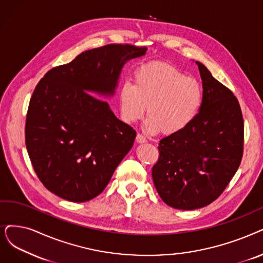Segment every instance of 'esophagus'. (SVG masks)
I'll return each mask as SVG.
<instances>
[{"instance_id": "esophagus-1", "label": "esophagus", "mask_w": 263, "mask_h": 263, "mask_svg": "<svg viewBox=\"0 0 263 263\" xmlns=\"http://www.w3.org/2000/svg\"><path fill=\"white\" fill-rule=\"evenodd\" d=\"M136 140H137L138 143H143L146 142V138L145 136H143L142 134H137V137H136Z\"/></svg>"}]
</instances>
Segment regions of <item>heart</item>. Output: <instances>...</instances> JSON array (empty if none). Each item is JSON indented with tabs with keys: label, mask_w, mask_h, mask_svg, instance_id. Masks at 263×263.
Masks as SVG:
<instances>
[{
	"label": "heart",
	"mask_w": 263,
	"mask_h": 263,
	"mask_svg": "<svg viewBox=\"0 0 263 263\" xmlns=\"http://www.w3.org/2000/svg\"><path fill=\"white\" fill-rule=\"evenodd\" d=\"M202 100L199 82L164 62L139 69L135 84L126 82L120 90L123 120L137 122L146 109V130L163 135L183 130L195 119Z\"/></svg>",
	"instance_id": "heart-1"
}]
</instances>
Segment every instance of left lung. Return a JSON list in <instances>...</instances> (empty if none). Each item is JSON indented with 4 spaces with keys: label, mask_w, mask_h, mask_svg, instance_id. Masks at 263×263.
<instances>
[{
    "label": "left lung",
    "mask_w": 263,
    "mask_h": 263,
    "mask_svg": "<svg viewBox=\"0 0 263 263\" xmlns=\"http://www.w3.org/2000/svg\"><path fill=\"white\" fill-rule=\"evenodd\" d=\"M203 100L186 127L161 139L152 168L156 191L168 206L183 211L207 206L222 194L239 167L244 121L237 98L196 61Z\"/></svg>",
    "instance_id": "8db88e82"
}]
</instances>
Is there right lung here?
<instances>
[{"mask_svg":"<svg viewBox=\"0 0 263 263\" xmlns=\"http://www.w3.org/2000/svg\"><path fill=\"white\" fill-rule=\"evenodd\" d=\"M145 50L130 44L89 49L50 69L37 83L25 137L31 164L48 191L83 203L107 186L136 132L92 93L113 95L123 65Z\"/></svg>","mask_w":263,"mask_h":263,"instance_id":"right-lung-1","label":"right lung"}]
</instances>
